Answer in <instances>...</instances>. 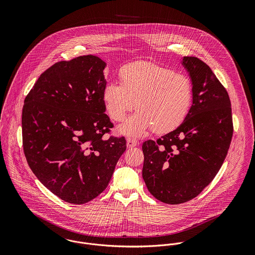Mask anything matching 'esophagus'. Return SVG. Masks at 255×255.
Listing matches in <instances>:
<instances>
[{
    "mask_svg": "<svg viewBox=\"0 0 255 255\" xmlns=\"http://www.w3.org/2000/svg\"><path fill=\"white\" fill-rule=\"evenodd\" d=\"M137 144H138V141H137L136 139H134V138L128 137V138L127 139V146H128V148L134 147V146H136Z\"/></svg>",
    "mask_w": 255,
    "mask_h": 255,
    "instance_id": "1",
    "label": "esophagus"
}]
</instances>
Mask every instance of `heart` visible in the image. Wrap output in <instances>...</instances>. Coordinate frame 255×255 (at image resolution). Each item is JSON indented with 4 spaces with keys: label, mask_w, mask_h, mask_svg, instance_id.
I'll list each match as a JSON object with an SVG mask.
<instances>
[{
    "label": "heart",
    "mask_w": 255,
    "mask_h": 255,
    "mask_svg": "<svg viewBox=\"0 0 255 255\" xmlns=\"http://www.w3.org/2000/svg\"><path fill=\"white\" fill-rule=\"evenodd\" d=\"M120 84H105L102 99L110 117L122 122L135 108L120 131L141 136L154 128L158 133L169 132L184 120L191 103V84L187 76L151 62H132L119 72Z\"/></svg>",
    "instance_id": "heart-1"
}]
</instances>
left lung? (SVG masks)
<instances>
[{
	"label": "left lung",
	"mask_w": 255,
	"mask_h": 255,
	"mask_svg": "<svg viewBox=\"0 0 255 255\" xmlns=\"http://www.w3.org/2000/svg\"><path fill=\"white\" fill-rule=\"evenodd\" d=\"M192 82V105L182 125L142 144V177L149 192L167 204L196 197L224 163L233 136L229 94L203 61L183 57Z\"/></svg>",
	"instance_id": "left-lung-1"
}]
</instances>
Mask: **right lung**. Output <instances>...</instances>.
Listing matches in <instances>:
<instances>
[{
  "label": "right lung",
  "instance_id": "add662e5",
  "mask_svg": "<svg viewBox=\"0 0 255 255\" xmlns=\"http://www.w3.org/2000/svg\"><path fill=\"white\" fill-rule=\"evenodd\" d=\"M106 63L92 55L54 64L24 100L22 145L37 179L72 204H84L108 185L127 149L124 136H110L102 92Z\"/></svg>",
  "mask_w": 255,
  "mask_h": 255
}]
</instances>
